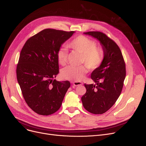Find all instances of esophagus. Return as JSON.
I'll return each instance as SVG.
<instances>
[{
    "label": "esophagus",
    "mask_w": 146,
    "mask_h": 146,
    "mask_svg": "<svg viewBox=\"0 0 146 146\" xmlns=\"http://www.w3.org/2000/svg\"><path fill=\"white\" fill-rule=\"evenodd\" d=\"M73 85L75 86H80L83 85V83L82 82H79V81H77V82H73Z\"/></svg>",
    "instance_id": "1"
}]
</instances>
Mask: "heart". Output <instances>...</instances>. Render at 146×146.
Here are the masks:
<instances>
[{
  "label": "heart",
  "mask_w": 146,
  "mask_h": 146,
  "mask_svg": "<svg viewBox=\"0 0 146 146\" xmlns=\"http://www.w3.org/2000/svg\"><path fill=\"white\" fill-rule=\"evenodd\" d=\"M66 46L82 54L81 64H85L90 70H96L103 63L105 57L103 48L96 47V42L86 36L79 35L74 38L67 43ZM67 51L64 48H60L56 54L58 63L61 66H64L67 61ZM87 67L85 66H69L61 70V75L67 80L79 81L87 73Z\"/></svg>",
  "instance_id": "heart-1"
}]
</instances>
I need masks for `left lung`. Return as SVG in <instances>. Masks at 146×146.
<instances>
[{
    "instance_id": "obj_1",
    "label": "left lung",
    "mask_w": 146,
    "mask_h": 146,
    "mask_svg": "<svg viewBox=\"0 0 146 146\" xmlns=\"http://www.w3.org/2000/svg\"><path fill=\"white\" fill-rule=\"evenodd\" d=\"M100 41L105 52L101 66L91 74L95 84H85L86 92L82 97L83 105L88 111L102 114L108 111L119 98L126 75L125 63L117 43L99 31L84 33Z\"/></svg>"
}]
</instances>
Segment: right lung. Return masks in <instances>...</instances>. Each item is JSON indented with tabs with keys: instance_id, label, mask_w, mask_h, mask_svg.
I'll return each instance as SVG.
<instances>
[{
	"instance_id": "add662e5",
	"label": "right lung",
	"mask_w": 146,
	"mask_h": 146,
	"mask_svg": "<svg viewBox=\"0 0 146 146\" xmlns=\"http://www.w3.org/2000/svg\"><path fill=\"white\" fill-rule=\"evenodd\" d=\"M74 31L45 29L30 37L22 47L17 66V77L29 108L48 115L57 111L70 83L53 79L59 72L56 54Z\"/></svg>"
}]
</instances>
